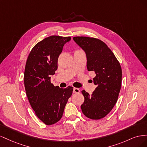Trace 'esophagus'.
I'll list each match as a JSON object with an SVG mask.
<instances>
[{"instance_id": "obj_1", "label": "esophagus", "mask_w": 147, "mask_h": 147, "mask_svg": "<svg viewBox=\"0 0 147 147\" xmlns=\"http://www.w3.org/2000/svg\"><path fill=\"white\" fill-rule=\"evenodd\" d=\"M80 92V90L78 88H74V90H73L74 93H79Z\"/></svg>"}]
</instances>
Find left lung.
Listing matches in <instances>:
<instances>
[{
	"label": "left lung",
	"instance_id": "1",
	"mask_svg": "<svg viewBox=\"0 0 147 147\" xmlns=\"http://www.w3.org/2000/svg\"><path fill=\"white\" fill-rule=\"evenodd\" d=\"M74 40L85 52L88 71H94L96 90L90 96L82 91L84 101L82 112L92 119L104 118L117 103L121 86V65L106 44L100 40L88 37H74Z\"/></svg>",
	"mask_w": 147,
	"mask_h": 147
}]
</instances>
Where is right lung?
<instances>
[{
	"label": "right lung",
	"instance_id": "add662e5",
	"mask_svg": "<svg viewBox=\"0 0 147 147\" xmlns=\"http://www.w3.org/2000/svg\"><path fill=\"white\" fill-rule=\"evenodd\" d=\"M71 40L52 35L35 45L26 61L24 81L26 95L37 117L47 125L59 121L73 88H60L51 83L57 69V59L64 45Z\"/></svg>",
	"mask_w": 147,
	"mask_h": 147
}]
</instances>
